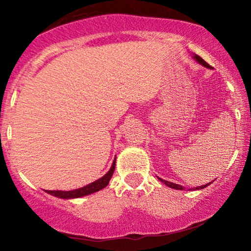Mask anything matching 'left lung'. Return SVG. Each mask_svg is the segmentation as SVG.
Returning <instances> with one entry per match:
<instances>
[{
    "mask_svg": "<svg viewBox=\"0 0 251 251\" xmlns=\"http://www.w3.org/2000/svg\"><path fill=\"white\" fill-rule=\"evenodd\" d=\"M193 58L195 60L198 61L199 64H201V65H203L204 67H208V68H211V66L209 64H207L205 63V61L202 59V58L200 57V56H198V54H194L193 56ZM159 178V177H157ZM159 179L162 181L163 184H166L167 186H169V187H171V188H175V190H180V191H183V190H185V187H183L181 186V185H178V184H174V183H171V181H168V180H164V179H161V178H159ZM212 183V181H211ZM211 183H209V184H205V185H202V186H199V187H195V190H202V188H204V187H207L208 185H210ZM191 191V190H190Z\"/></svg>",
    "mask_w": 251,
    "mask_h": 251,
    "instance_id": "8db88e82",
    "label": "left lung"
}]
</instances>
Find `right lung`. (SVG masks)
I'll list each match as a JSON object with an SVG mask.
<instances>
[{
  "instance_id": "right-lung-1",
  "label": "right lung",
  "mask_w": 251,
  "mask_h": 251,
  "mask_svg": "<svg viewBox=\"0 0 251 251\" xmlns=\"http://www.w3.org/2000/svg\"><path fill=\"white\" fill-rule=\"evenodd\" d=\"M115 160L116 159H114V161H113L111 169L107 171V174H106L105 176L99 178L98 180L94 181V183L87 185V186H83V187L77 188V190H73V191H47V190H44V191H46L47 193L53 195V197H57L60 199L82 198V197H85V195L92 194V193H95V192L100 191L104 187L107 186L109 180H111L113 173H114V170H115Z\"/></svg>"
}]
</instances>
